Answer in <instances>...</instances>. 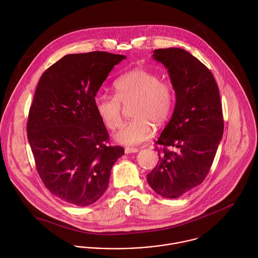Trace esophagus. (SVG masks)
<instances>
[{
    "label": "esophagus",
    "instance_id": "1",
    "mask_svg": "<svg viewBox=\"0 0 258 258\" xmlns=\"http://www.w3.org/2000/svg\"><path fill=\"white\" fill-rule=\"evenodd\" d=\"M124 151H125V154H131V153H137L139 150L137 148L126 147Z\"/></svg>",
    "mask_w": 258,
    "mask_h": 258
}]
</instances>
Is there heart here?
Returning <instances> with one entry per match:
<instances>
[{
    "label": "heart",
    "mask_w": 258,
    "mask_h": 258,
    "mask_svg": "<svg viewBox=\"0 0 258 258\" xmlns=\"http://www.w3.org/2000/svg\"><path fill=\"white\" fill-rule=\"evenodd\" d=\"M115 96L98 94L94 98L97 115L105 126L115 130L121 124L122 105H133L130 121L123 124L115 135L121 144L134 146L149 140L154 133L153 125H162L169 117L174 104L173 86L154 73L134 69L114 82Z\"/></svg>",
    "instance_id": "1"
}]
</instances>
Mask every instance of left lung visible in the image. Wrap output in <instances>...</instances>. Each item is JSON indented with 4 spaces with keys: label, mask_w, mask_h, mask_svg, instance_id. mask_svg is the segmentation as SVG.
<instances>
[{
    "label": "left lung",
    "mask_w": 258,
    "mask_h": 258,
    "mask_svg": "<svg viewBox=\"0 0 258 258\" xmlns=\"http://www.w3.org/2000/svg\"><path fill=\"white\" fill-rule=\"evenodd\" d=\"M152 56L168 70L176 105L157 141L174 151L164 148L159 154L148 184L158 195L177 199L202 184L210 172L223 134L221 96L210 70L186 50L159 48Z\"/></svg>",
    "instance_id": "left-lung-1"
}]
</instances>
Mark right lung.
<instances>
[{"label":"right lung","mask_w":258,"mask_h":258,"mask_svg":"<svg viewBox=\"0 0 258 258\" xmlns=\"http://www.w3.org/2000/svg\"><path fill=\"white\" fill-rule=\"evenodd\" d=\"M126 56L105 51L68 54L39 79L27 133L46 188L71 205L86 207L106 190L111 169L124 154L109 146L94 98L108 74Z\"/></svg>","instance_id":"right-lung-1"}]
</instances>
